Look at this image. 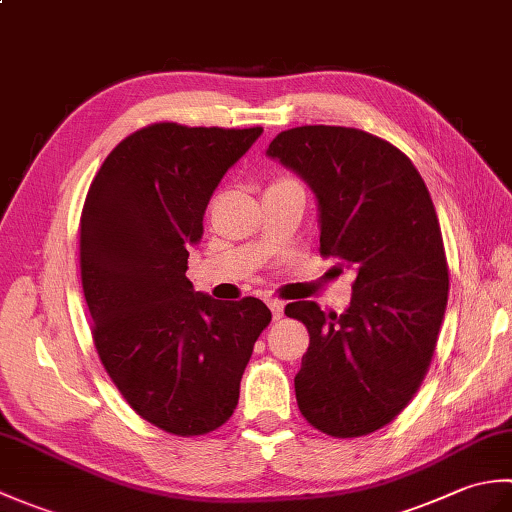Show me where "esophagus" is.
<instances>
[{
  "mask_svg": "<svg viewBox=\"0 0 512 512\" xmlns=\"http://www.w3.org/2000/svg\"><path fill=\"white\" fill-rule=\"evenodd\" d=\"M268 308H270V312H273V319H275V321L284 317V301L270 299V301H268Z\"/></svg>",
  "mask_w": 512,
  "mask_h": 512,
  "instance_id": "obj_1",
  "label": "esophagus"
}]
</instances>
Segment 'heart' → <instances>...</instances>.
Returning <instances> with one entry per match:
<instances>
[{"mask_svg":"<svg viewBox=\"0 0 512 512\" xmlns=\"http://www.w3.org/2000/svg\"><path fill=\"white\" fill-rule=\"evenodd\" d=\"M281 182H295V180H290V178H281V180H277L275 184H281Z\"/></svg>","mask_w":512,"mask_h":512,"instance_id":"obj_1","label":"heart"}]
</instances>
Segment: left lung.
<instances>
[{"mask_svg": "<svg viewBox=\"0 0 512 512\" xmlns=\"http://www.w3.org/2000/svg\"><path fill=\"white\" fill-rule=\"evenodd\" d=\"M266 154L317 195L321 255L356 273L339 317L314 301L286 306L310 332L299 411L332 438L367 436L409 405L436 350L449 297L436 206L411 160L361 129L295 127Z\"/></svg>", "mask_w": 512, "mask_h": 512, "instance_id": "obj_1", "label": "left lung"}]
</instances>
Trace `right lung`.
I'll return each instance as SVG.
<instances>
[{
  "label": "right lung",
  "mask_w": 512,
  "mask_h": 512,
  "mask_svg": "<svg viewBox=\"0 0 512 512\" xmlns=\"http://www.w3.org/2000/svg\"><path fill=\"white\" fill-rule=\"evenodd\" d=\"M262 132L138 129L105 158L83 204L81 281L96 352L129 407L173 436H204L233 416L273 319L264 301H217L187 279L206 204Z\"/></svg>",
  "instance_id": "1"
}]
</instances>
